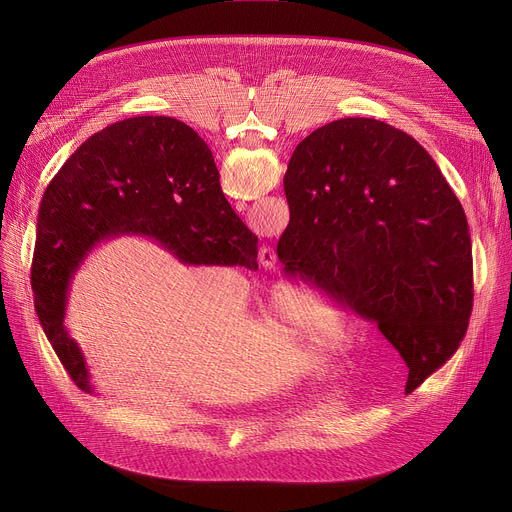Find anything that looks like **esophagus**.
<instances>
[{
  "label": "esophagus",
  "instance_id": "1",
  "mask_svg": "<svg viewBox=\"0 0 512 512\" xmlns=\"http://www.w3.org/2000/svg\"><path fill=\"white\" fill-rule=\"evenodd\" d=\"M259 257H261V263H263V265H273V263H275V251H273V247H263L261 253H259Z\"/></svg>",
  "mask_w": 512,
  "mask_h": 512
}]
</instances>
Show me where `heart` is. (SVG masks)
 Segmentation results:
<instances>
[{"label":"heart","mask_w":512,"mask_h":512,"mask_svg":"<svg viewBox=\"0 0 512 512\" xmlns=\"http://www.w3.org/2000/svg\"><path fill=\"white\" fill-rule=\"evenodd\" d=\"M283 326L300 338L324 342L332 328H338V316L324 302L310 296H289L281 310Z\"/></svg>","instance_id":"b5f03b06"}]
</instances>
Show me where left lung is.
<instances>
[{
	"label": "left lung",
	"mask_w": 512,
	"mask_h": 512,
	"mask_svg": "<svg viewBox=\"0 0 512 512\" xmlns=\"http://www.w3.org/2000/svg\"><path fill=\"white\" fill-rule=\"evenodd\" d=\"M283 190V271L377 322L415 391L458 350L474 300L470 229L442 170L411 135L346 117L298 143Z\"/></svg>",
	"instance_id": "obj_1"
}]
</instances>
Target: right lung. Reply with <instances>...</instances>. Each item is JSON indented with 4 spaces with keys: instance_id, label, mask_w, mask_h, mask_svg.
Listing matches in <instances>:
<instances>
[{
    "instance_id": "1",
    "label": "right lung",
    "mask_w": 512,
    "mask_h": 512,
    "mask_svg": "<svg viewBox=\"0 0 512 512\" xmlns=\"http://www.w3.org/2000/svg\"><path fill=\"white\" fill-rule=\"evenodd\" d=\"M119 235L150 237L186 265L259 267V239L227 202L212 152L190 125L143 115L91 135L44 192L32 259L42 330L87 393L83 352L64 328L68 287L89 251Z\"/></svg>"
}]
</instances>
